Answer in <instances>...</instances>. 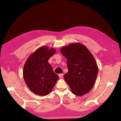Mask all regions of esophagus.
I'll use <instances>...</instances> for the list:
<instances>
[{"mask_svg":"<svg viewBox=\"0 0 121 121\" xmlns=\"http://www.w3.org/2000/svg\"><path fill=\"white\" fill-rule=\"evenodd\" d=\"M59 77L60 78H62L63 77V73H61L59 74Z\"/></svg>","mask_w":121,"mask_h":121,"instance_id":"esophagus-1","label":"esophagus"}]
</instances>
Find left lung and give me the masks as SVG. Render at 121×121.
Instances as JSON below:
<instances>
[{
  "mask_svg": "<svg viewBox=\"0 0 121 121\" xmlns=\"http://www.w3.org/2000/svg\"><path fill=\"white\" fill-rule=\"evenodd\" d=\"M60 52L67 60L68 72L64 78L72 93L82 96L89 92L95 84L99 71L93 54L80 43L63 47Z\"/></svg>",
  "mask_w": 121,
  "mask_h": 121,
  "instance_id": "left-lung-1",
  "label": "left lung"
}]
</instances>
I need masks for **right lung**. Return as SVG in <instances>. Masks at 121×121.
Segmentation results:
<instances>
[{"label": "right lung", "instance_id": "1", "mask_svg": "<svg viewBox=\"0 0 121 121\" xmlns=\"http://www.w3.org/2000/svg\"><path fill=\"white\" fill-rule=\"evenodd\" d=\"M56 52L54 48L43 46L31 53L25 62L23 69L24 80L30 90L36 95H48L59 79L48 62Z\"/></svg>", "mask_w": 121, "mask_h": 121}]
</instances>
